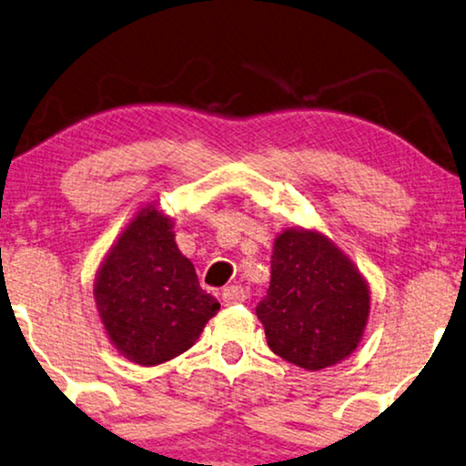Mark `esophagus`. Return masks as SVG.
Masks as SVG:
<instances>
[{
  "mask_svg": "<svg viewBox=\"0 0 466 466\" xmlns=\"http://www.w3.org/2000/svg\"><path fill=\"white\" fill-rule=\"evenodd\" d=\"M221 298L226 305H240V302L247 300V291L240 288V285H228V288L223 289Z\"/></svg>",
  "mask_w": 466,
  "mask_h": 466,
  "instance_id": "34e87169",
  "label": "esophagus"
}]
</instances>
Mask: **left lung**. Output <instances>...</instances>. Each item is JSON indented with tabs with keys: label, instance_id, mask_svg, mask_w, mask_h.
I'll use <instances>...</instances> for the list:
<instances>
[{
	"label": "left lung",
	"instance_id": "left-lung-1",
	"mask_svg": "<svg viewBox=\"0 0 466 466\" xmlns=\"http://www.w3.org/2000/svg\"><path fill=\"white\" fill-rule=\"evenodd\" d=\"M369 288L318 232L285 229L275 240L270 288L256 313L277 356L307 370L332 367L360 343Z\"/></svg>",
	"mask_w": 466,
	"mask_h": 466
}]
</instances>
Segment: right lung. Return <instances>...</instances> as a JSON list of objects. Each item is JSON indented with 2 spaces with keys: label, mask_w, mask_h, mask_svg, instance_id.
Returning <instances> with one entry per match:
<instances>
[{
  "label": "right lung",
  "mask_w": 466,
  "mask_h": 466,
  "mask_svg": "<svg viewBox=\"0 0 466 466\" xmlns=\"http://www.w3.org/2000/svg\"><path fill=\"white\" fill-rule=\"evenodd\" d=\"M93 294L110 340L142 367L189 350L219 311L178 251L172 221L153 207L142 208L110 249Z\"/></svg>",
  "instance_id": "right-lung-1"
}]
</instances>
